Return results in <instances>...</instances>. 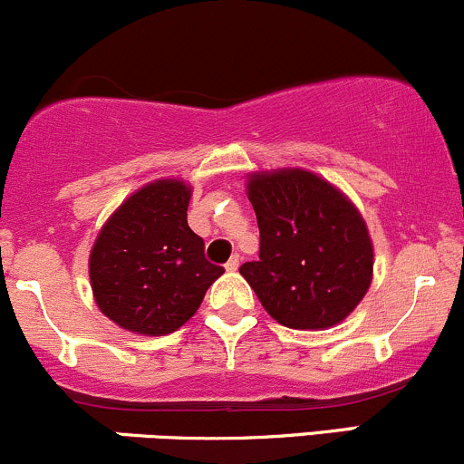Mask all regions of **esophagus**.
<instances>
[{
  "mask_svg": "<svg viewBox=\"0 0 464 464\" xmlns=\"http://www.w3.org/2000/svg\"><path fill=\"white\" fill-rule=\"evenodd\" d=\"M238 263H241V258H238V254H234L230 261L226 263V270L227 272H237L238 270Z\"/></svg>",
  "mask_w": 464,
  "mask_h": 464,
  "instance_id": "obj_1",
  "label": "esophagus"
}]
</instances>
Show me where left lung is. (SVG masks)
<instances>
[{
  "label": "left lung",
  "mask_w": 464,
  "mask_h": 464,
  "mask_svg": "<svg viewBox=\"0 0 464 464\" xmlns=\"http://www.w3.org/2000/svg\"><path fill=\"white\" fill-rule=\"evenodd\" d=\"M247 198L256 212L258 261L243 278L276 323L292 330L338 325L372 283L373 246L356 206L330 181L301 168L254 172Z\"/></svg>",
  "instance_id": "obj_1"
}]
</instances>
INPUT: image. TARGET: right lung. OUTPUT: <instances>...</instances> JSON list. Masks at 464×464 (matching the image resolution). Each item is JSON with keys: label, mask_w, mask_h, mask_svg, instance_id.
Returning a JSON list of instances; mask_svg holds the SVG:
<instances>
[{"label": "right lung", "mask_w": 464, "mask_h": 464, "mask_svg": "<svg viewBox=\"0 0 464 464\" xmlns=\"http://www.w3.org/2000/svg\"><path fill=\"white\" fill-rule=\"evenodd\" d=\"M192 188L159 179L137 190L106 221L91 250L97 307L123 330L166 336L188 323L223 274L188 226Z\"/></svg>", "instance_id": "obj_1"}]
</instances>
